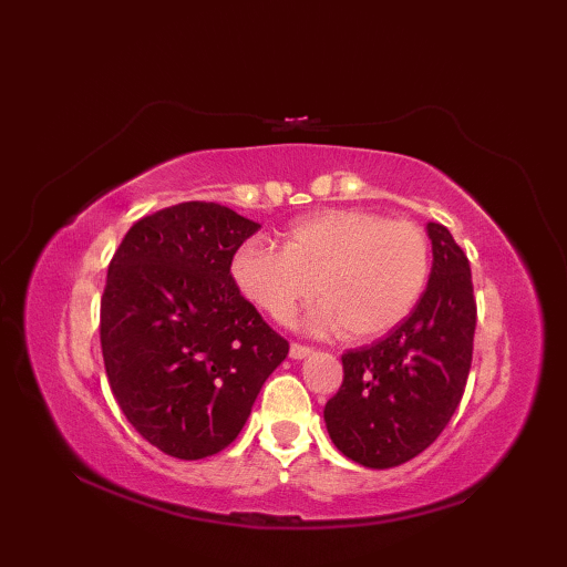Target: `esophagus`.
<instances>
[{
  "instance_id": "1",
  "label": "esophagus",
  "mask_w": 567,
  "mask_h": 567,
  "mask_svg": "<svg viewBox=\"0 0 567 567\" xmlns=\"http://www.w3.org/2000/svg\"><path fill=\"white\" fill-rule=\"evenodd\" d=\"M307 355H311V348L309 346H302V343H292L290 346V358L292 360H302Z\"/></svg>"
}]
</instances>
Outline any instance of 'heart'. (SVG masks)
<instances>
[{"label": "heart", "mask_w": 567, "mask_h": 567, "mask_svg": "<svg viewBox=\"0 0 567 567\" xmlns=\"http://www.w3.org/2000/svg\"><path fill=\"white\" fill-rule=\"evenodd\" d=\"M431 252L421 226L363 209H329L295 221L277 248L248 238L234 252L238 292L275 321H287L307 297V327L348 339H375L404 321L426 290Z\"/></svg>", "instance_id": "heart-1"}]
</instances>
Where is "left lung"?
<instances>
[{
	"instance_id": "obj_1",
	"label": "left lung",
	"mask_w": 567,
	"mask_h": 567,
	"mask_svg": "<svg viewBox=\"0 0 567 567\" xmlns=\"http://www.w3.org/2000/svg\"><path fill=\"white\" fill-rule=\"evenodd\" d=\"M431 275L404 321L341 355L343 384L323 406L329 436L351 461L384 470L412 461L449 426L473 363L475 297L463 248L426 224Z\"/></svg>"
}]
</instances>
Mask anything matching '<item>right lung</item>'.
<instances>
[{"mask_svg":"<svg viewBox=\"0 0 567 567\" xmlns=\"http://www.w3.org/2000/svg\"><path fill=\"white\" fill-rule=\"evenodd\" d=\"M260 228L214 202H183L128 228L106 272L100 339L128 424L183 461L224 451L290 346L231 277Z\"/></svg>","mask_w":567,"mask_h":567,"instance_id":"obj_1","label":"right lung"}]
</instances>
